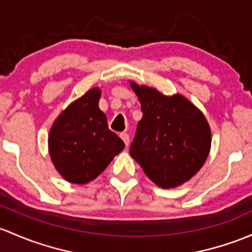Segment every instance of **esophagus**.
Here are the masks:
<instances>
[{
    "label": "esophagus",
    "instance_id": "1",
    "mask_svg": "<svg viewBox=\"0 0 252 252\" xmlns=\"http://www.w3.org/2000/svg\"><path fill=\"white\" fill-rule=\"evenodd\" d=\"M119 136H121V139L123 140L124 144L128 146V145H129V135H128V133H121V134H119Z\"/></svg>",
    "mask_w": 252,
    "mask_h": 252
}]
</instances>
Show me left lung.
<instances>
[{
    "instance_id": "8db88e82",
    "label": "left lung",
    "mask_w": 252,
    "mask_h": 252,
    "mask_svg": "<svg viewBox=\"0 0 252 252\" xmlns=\"http://www.w3.org/2000/svg\"><path fill=\"white\" fill-rule=\"evenodd\" d=\"M141 105L142 118L130 146L148 179L161 189H175L202 169L211 147L205 116L184 95L129 81Z\"/></svg>"
}]
</instances>
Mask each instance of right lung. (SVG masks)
I'll list each match as a JSON object with an SVG mask.
<instances>
[{"label": "right lung", "mask_w": 252, "mask_h": 252, "mask_svg": "<svg viewBox=\"0 0 252 252\" xmlns=\"http://www.w3.org/2000/svg\"><path fill=\"white\" fill-rule=\"evenodd\" d=\"M101 91L89 89L58 116L48 134V150L55 169L67 182L84 185L96 179L124 142L108 129L99 108Z\"/></svg>", "instance_id": "1"}]
</instances>
